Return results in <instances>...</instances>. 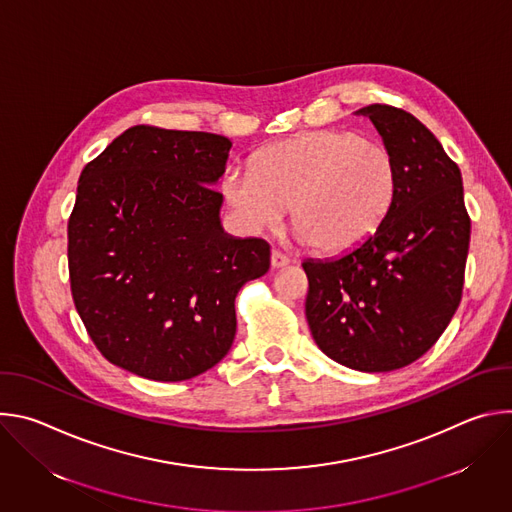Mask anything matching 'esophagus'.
Returning <instances> with one entry per match:
<instances>
[{
  "label": "esophagus",
  "instance_id": "34e87169",
  "mask_svg": "<svg viewBox=\"0 0 512 512\" xmlns=\"http://www.w3.org/2000/svg\"><path fill=\"white\" fill-rule=\"evenodd\" d=\"M285 265H289V259L281 251H271V267L279 269V267H285Z\"/></svg>",
  "mask_w": 512,
  "mask_h": 512
}]
</instances>
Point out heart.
I'll return each mask as SVG.
<instances>
[{"instance_id":"b5f03b06","label":"heart","mask_w":512,"mask_h":512,"mask_svg":"<svg viewBox=\"0 0 512 512\" xmlns=\"http://www.w3.org/2000/svg\"><path fill=\"white\" fill-rule=\"evenodd\" d=\"M397 194L387 145L350 129H316L275 141L251 170L231 168L223 196L251 233L273 229L289 208V227L316 253H342L367 241Z\"/></svg>"}]
</instances>
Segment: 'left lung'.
I'll use <instances>...</instances> for the list:
<instances>
[{
	"instance_id": "8db88e82",
	"label": "left lung",
	"mask_w": 512,
	"mask_h": 512,
	"mask_svg": "<svg viewBox=\"0 0 512 512\" xmlns=\"http://www.w3.org/2000/svg\"><path fill=\"white\" fill-rule=\"evenodd\" d=\"M356 113L391 150L397 194L367 241L336 259L302 263L306 318L326 356L354 371L387 373L423 356L454 318L470 216L460 168L419 119L379 103Z\"/></svg>"
}]
</instances>
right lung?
Instances as JSON below:
<instances>
[{"label":"right lung","mask_w":512,"mask_h":512,"mask_svg":"<svg viewBox=\"0 0 512 512\" xmlns=\"http://www.w3.org/2000/svg\"><path fill=\"white\" fill-rule=\"evenodd\" d=\"M231 139L135 125L79 178L68 218L72 300L101 354L137 377L176 383L221 362L239 289L269 269L263 239L223 231Z\"/></svg>","instance_id":"1"}]
</instances>
